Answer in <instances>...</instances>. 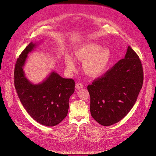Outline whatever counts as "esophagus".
Segmentation results:
<instances>
[{"mask_svg": "<svg viewBox=\"0 0 156 156\" xmlns=\"http://www.w3.org/2000/svg\"><path fill=\"white\" fill-rule=\"evenodd\" d=\"M75 87H76V89H81L83 87V85L81 83H77L75 85Z\"/></svg>", "mask_w": 156, "mask_h": 156, "instance_id": "obj_1", "label": "esophagus"}]
</instances>
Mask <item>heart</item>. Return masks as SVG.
<instances>
[{
  "label": "heart",
  "mask_w": 156,
  "mask_h": 156,
  "mask_svg": "<svg viewBox=\"0 0 156 156\" xmlns=\"http://www.w3.org/2000/svg\"><path fill=\"white\" fill-rule=\"evenodd\" d=\"M102 48L98 44L88 43L75 50V58L79 61L84 62L83 69L87 75L97 77L107 70L111 61L112 54L108 49ZM65 63L69 72L76 70V62L71 55H66Z\"/></svg>",
  "instance_id": "obj_1"
}]
</instances>
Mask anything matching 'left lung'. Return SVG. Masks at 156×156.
Listing matches in <instances>:
<instances>
[{"mask_svg":"<svg viewBox=\"0 0 156 156\" xmlns=\"http://www.w3.org/2000/svg\"><path fill=\"white\" fill-rule=\"evenodd\" d=\"M143 82L141 61L129 46L124 59L87 86L92 117L104 126L120 121L135 105Z\"/></svg>","mask_w":156,"mask_h":156,"instance_id":"left-lung-1","label":"left lung"}]
</instances>
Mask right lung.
<instances>
[{"label":"right lung","instance_id":"1","mask_svg":"<svg viewBox=\"0 0 156 156\" xmlns=\"http://www.w3.org/2000/svg\"><path fill=\"white\" fill-rule=\"evenodd\" d=\"M37 46V43L30 42L18 58L14 72L15 86L23 106L35 121L45 126H55L67 115L75 81L53 71L41 83H31L23 68L28 54Z\"/></svg>","mask_w":156,"mask_h":156}]
</instances>
